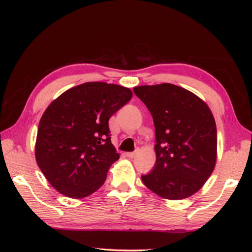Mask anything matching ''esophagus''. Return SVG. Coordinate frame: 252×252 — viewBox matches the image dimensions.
Listing matches in <instances>:
<instances>
[{
    "label": "esophagus",
    "instance_id": "1",
    "mask_svg": "<svg viewBox=\"0 0 252 252\" xmlns=\"http://www.w3.org/2000/svg\"><path fill=\"white\" fill-rule=\"evenodd\" d=\"M126 157L134 158L135 157V153H126Z\"/></svg>",
    "mask_w": 252,
    "mask_h": 252
}]
</instances>
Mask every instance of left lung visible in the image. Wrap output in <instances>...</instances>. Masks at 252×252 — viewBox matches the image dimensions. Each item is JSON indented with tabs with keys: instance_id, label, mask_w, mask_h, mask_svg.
Returning a JSON list of instances; mask_svg holds the SVG:
<instances>
[{
	"instance_id": "1",
	"label": "left lung",
	"mask_w": 252,
	"mask_h": 252,
	"mask_svg": "<svg viewBox=\"0 0 252 252\" xmlns=\"http://www.w3.org/2000/svg\"><path fill=\"white\" fill-rule=\"evenodd\" d=\"M146 105L156 132V162L142 175L147 189L165 199L194 195L217 162V126L208 105L178 85L162 83L133 89Z\"/></svg>"
}]
</instances>
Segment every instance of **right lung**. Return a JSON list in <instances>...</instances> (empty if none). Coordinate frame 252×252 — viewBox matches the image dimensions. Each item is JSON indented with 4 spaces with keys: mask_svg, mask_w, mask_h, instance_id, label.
<instances>
[{
    "mask_svg": "<svg viewBox=\"0 0 252 252\" xmlns=\"http://www.w3.org/2000/svg\"><path fill=\"white\" fill-rule=\"evenodd\" d=\"M132 98L117 84L87 82L63 92L42 116L36 163L61 194L84 198L104 184L119 154L110 141L109 118Z\"/></svg>",
    "mask_w": 252,
    "mask_h": 252,
    "instance_id": "add662e5",
    "label": "right lung"
}]
</instances>
